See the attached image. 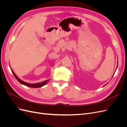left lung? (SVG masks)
I'll return each mask as SVG.
<instances>
[{
  "instance_id": "obj_1",
  "label": "left lung",
  "mask_w": 127,
  "mask_h": 127,
  "mask_svg": "<svg viewBox=\"0 0 127 127\" xmlns=\"http://www.w3.org/2000/svg\"><path fill=\"white\" fill-rule=\"evenodd\" d=\"M118 63H117V67H118ZM113 77V76H112ZM108 84V83H107L106 84ZM106 84H105V85H104V86H105L106 85Z\"/></svg>"
}]
</instances>
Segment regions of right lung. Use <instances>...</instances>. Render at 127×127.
I'll return each mask as SVG.
<instances>
[{
  "mask_svg": "<svg viewBox=\"0 0 127 127\" xmlns=\"http://www.w3.org/2000/svg\"><path fill=\"white\" fill-rule=\"evenodd\" d=\"M11 68V67H10ZM11 70L12 71L13 75H14L15 77L16 78V79L18 80V82H20L21 84H23V85H24L25 86H26L28 87H32V88H39V87H41L42 86H43L44 85H45L46 84L48 83V82L49 81V79L48 80H46L45 81L42 82L41 83H35V84H30V83H26L25 82H24L23 80H21L20 78H19L17 76V75L15 74V73L14 72V71L12 69H11Z\"/></svg>",
  "mask_w": 127,
  "mask_h": 127,
  "instance_id": "1",
  "label": "right lung"
}]
</instances>
